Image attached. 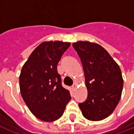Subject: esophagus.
I'll list each match as a JSON object with an SVG mask.
<instances>
[{"instance_id":"esophagus-1","label":"esophagus","mask_w":134,"mask_h":134,"mask_svg":"<svg viewBox=\"0 0 134 134\" xmlns=\"http://www.w3.org/2000/svg\"><path fill=\"white\" fill-rule=\"evenodd\" d=\"M76 83H74V84H73V85H72V86H71V88H72V89L74 90H75L76 88Z\"/></svg>"}]
</instances>
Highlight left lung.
Wrapping results in <instances>:
<instances>
[{"mask_svg":"<svg viewBox=\"0 0 134 134\" xmlns=\"http://www.w3.org/2000/svg\"><path fill=\"white\" fill-rule=\"evenodd\" d=\"M83 66L87 98L79 103L83 117L100 121L110 116L119 103L123 88L121 69L106 50L88 41L72 44Z\"/></svg>","mask_w":134,"mask_h":134,"instance_id":"1","label":"left lung"}]
</instances>
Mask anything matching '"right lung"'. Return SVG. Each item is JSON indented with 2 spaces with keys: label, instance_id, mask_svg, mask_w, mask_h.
I'll return each instance as SVG.
<instances>
[{
  "label": "right lung",
  "instance_id": "right-lung-1",
  "mask_svg": "<svg viewBox=\"0 0 134 134\" xmlns=\"http://www.w3.org/2000/svg\"><path fill=\"white\" fill-rule=\"evenodd\" d=\"M70 43L43 42L31 54L19 76L21 95L30 111L44 121H55L71 99L62 86L57 65Z\"/></svg>",
  "mask_w": 134,
  "mask_h": 134
}]
</instances>
